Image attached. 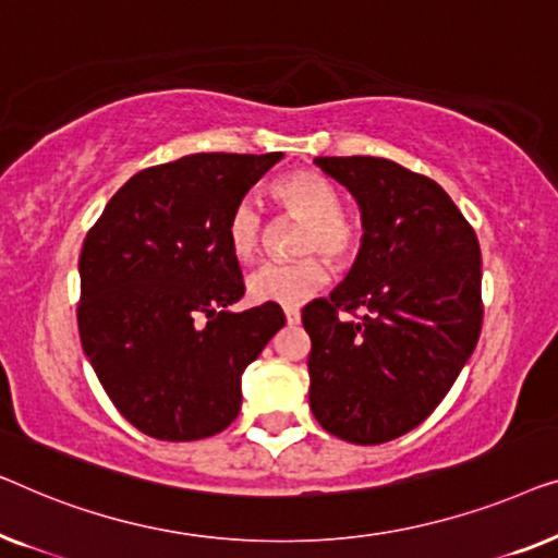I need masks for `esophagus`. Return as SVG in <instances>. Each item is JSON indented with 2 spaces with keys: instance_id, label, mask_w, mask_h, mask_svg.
Listing matches in <instances>:
<instances>
[{
  "instance_id": "esophagus-1",
  "label": "esophagus",
  "mask_w": 558,
  "mask_h": 558,
  "mask_svg": "<svg viewBox=\"0 0 558 558\" xmlns=\"http://www.w3.org/2000/svg\"><path fill=\"white\" fill-rule=\"evenodd\" d=\"M282 313H286V320L290 326H295L301 320V308L298 305H288V308H282Z\"/></svg>"
}]
</instances>
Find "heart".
Returning <instances> with one entry per match:
<instances>
[{
    "label": "heart",
    "instance_id": "heart-1",
    "mask_svg": "<svg viewBox=\"0 0 558 558\" xmlns=\"http://www.w3.org/2000/svg\"><path fill=\"white\" fill-rule=\"evenodd\" d=\"M272 197L288 215L303 219L301 253H324L328 260L347 263L356 250V230L341 215L339 194L316 171H290L272 186ZM265 225L255 204L240 202L227 219V242L240 263H253L263 247ZM328 265L320 255L295 263H268L247 278V295L255 303L298 305L324 288Z\"/></svg>",
    "mask_w": 558,
    "mask_h": 558
}]
</instances>
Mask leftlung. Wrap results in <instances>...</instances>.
Returning a JSON list of instances; mask_svg holds the SVG:
<instances>
[{
  "mask_svg": "<svg viewBox=\"0 0 558 558\" xmlns=\"http://www.w3.org/2000/svg\"><path fill=\"white\" fill-rule=\"evenodd\" d=\"M313 163L354 197L364 234L349 276L303 308L311 410L326 433L381 445L425 422L473 356L481 245L433 179L376 156Z\"/></svg>",
  "mask_w": 558,
  "mask_h": 558,
  "instance_id": "left-lung-1",
  "label": "left lung"
}]
</instances>
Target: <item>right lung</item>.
<instances>
[{
  "mask_svg": "<svg viewBox=\"0 0 558 558\" xmlns=\"http://www.w3.org/2000/svg\"><path fill=\"white\" fill-rule=\"evenodd\" d=\"M282 154H192L138 171L81 250L83 351L141 433L190 442L222 433L242 404V372L286 316L230 311L245 286L227 219Z\"/></svg>",
  "mask_w": 558,
  "mask_h": 558,
  "instance_id": "right-lung-1",
  "label": "right lung"
}]
</instances>
